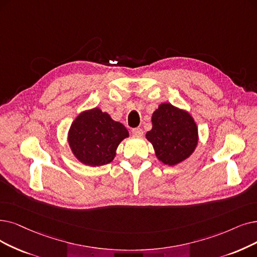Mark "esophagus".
Segmentation results:
<instances>
[{
    "instance_id": "esophagus-1",
    "label": "esophagus",
    "mask_w": 257,
    "mask_h": 257,
    "mask_svg": "<svg viewBox=\"0 0 257 257\" xmlns=\"http://www.w3.org/2000/svg\"><path fill=\"white\" fill-rule=\"evenodd\" d=\"M132 135L135 136V137L140 138V137H142L144 135V131L141 128H135V129H132Z\"/></svg>"
}]
</instances>
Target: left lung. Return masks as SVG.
Segmentation results:
<instances>
[{
	"mask_svg": "<svg viewBox=\"0 0 257 257\" xmlns=\"http://www.w3.org/2000/svg\"><path fill=\"white\" fill-rule=\"evenodd\" d=\"M151 121L152 129L146 139L160 162L175 166L190 158L198 144V128L188 111L162 103L152 113Z\"/></svg>",
	"mask_w": 257,
	"mask_h": 257,
	"instance_id": "1",
	"label": "left lung"
}]
</instances>
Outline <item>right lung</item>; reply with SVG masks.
Listing matches in <instances>:
<instances>
[{
	"label": "right lung",
	"instance_id": "obj_1",
	"mask_svg": "<svg viewBox=\"0 0 257 257\" xmlns=\"http://www.w3.org/2000/svg\"><path fill=\"white\" fill-rule=\"evenodd\" d=\"M129 137L126 127L95 107L75 117L68 131V144L74 158L83 165L104 166L113 161L122 140Z\"/></svg>",
	"mask_w": 257,
	"mask_h": 257
}]
</instances>
